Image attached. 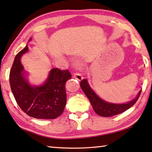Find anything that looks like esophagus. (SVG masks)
Listing matches in <instances>:
<instances>
[{"instance_id":"obj_1","label":"esophagus","mask_w":152,"mask_h":152,"mask_svg":"<svg viewBox=\"0 0 152 152\" xmlns=\"http://www.w3.org/2000/svg\"><path fill=\"white\" fill-rule=\"evenodd\" d=\"M73 76H74V78L77 79V80H79V81H80V80H82L83 79V77L82 76L81 74H79V73H74L73 74Z\"/></svg>"}]
</instances>
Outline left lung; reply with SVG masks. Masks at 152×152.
Wrapping results in <instances>:
<instances>
[{"label":"left lung","instance_id":"left-lung-1","mask_svg":"<svg viewBox=\"0 0 152 152\" xmlns=\"http://www.w3.org/2000/svg\"><path fill=\"white\" fill-rule=\"evenodd\" d=\"M80 87L88 98L96 114L103 117H111L125 112L137 102L141 93V91H139L137 97L131 102L122 104H115L105 102L99 97L88 85L86 79L80 81Z\"/></svg>","mask_w":152,"mask_h":152}]
</instances>
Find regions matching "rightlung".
Wrapping results in <instances>:
<instances>
[{"label": "right lung", "mask_w": 152, "mask_h": 152, "mask_svg": "<svg viewBox=\"0 0 152 152\" xmlns=\"http://www.w3.org/2000/svg\"><path fill=\"white\" fill-rule=\"evenodd\" d=\"M28 50L26 45L14 59L9 74L12 93L17 103L27 115L37 119L56 118L62 114L66 106L65 85L71 78L70 72L68 69L53 68L42 85H30L24 76L25 72L20 61Z\"/></svg>", "instance_id": "add662e5"}]
</instances>
